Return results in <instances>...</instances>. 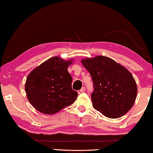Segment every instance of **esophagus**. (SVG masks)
<instances>
[{
    "mask_svg": "<svg viewBox=\"0 0 153 153\" xmlns=\"http://www.w3.org/2000/svg\"><path fill=\"white\" fill-rule=\"evenodd\" d=\"M85 91V88L84 87H82L81 89H80V90H79V92H84Z\"/></svg>",
    "mask_w": 153,
    "mask_h": 153,
    "instance_id": "esophagus-1",
    "label": "esophagus"
}]
</instances>
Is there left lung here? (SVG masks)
<instances>
[{
	"instance_id": "1",
	"label": "left lung",
	"mask_w": 153,
	"mask_h": 153,
	"mask_svg": "<svg viewBox=\"0 0 153 153\" xmlns=\"http://www.w3.org/2000/svg\"><path fill=\"white\" fill-rule=\"evenodd\" d=\"M82 63L92 79L93 107L108 118L125 115L132 107L137 95L136 84L130 72L104 56L83 59Z\"/></svg>"
}]
</instances>
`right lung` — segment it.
Here are the masks:
<instances>
[{
	"mask_svg": "<svg viewBox=\"0 0 153 153\" xmlns=\"http://www.w3.org/2000/svg\"><path fill=\"white\" fill-rule=\"evenodd\" d=\"M71 60L54 56L28 75L25 82L27 99L36 110L52 115L73 104L77 92L72 89V77L67 71Z\"/></svg>",
	"mask_w": 153,
	"mask_h": 153,
	"instance_id": "right-lung-1",
	"label": "right lung"
}]
</instances>
